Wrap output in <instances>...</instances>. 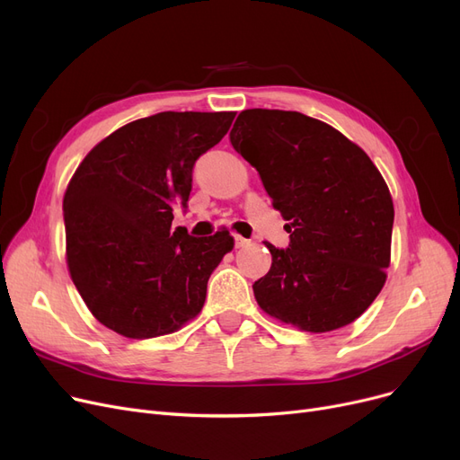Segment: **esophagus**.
Listing matches in <instances>:
<instances>
[{
  "instance_id": "obj_1",
  "label": "esophagus",
  "mask_w": 460,
  "mask_h": 460,
  "mask_svg": "<svg viewBox=\"0 0 460 460\" xmlns=\"http://www.w3.org/2000/svg\"><path fill=\"white\" fill-rule=\"evenodd\" d=\"M250 241L248 238H243L241 234H234V248H243V246H246Z\"/></svg>"
}]
</instances>
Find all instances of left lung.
I'll use <instances>...</instances> for the list:
<instances>
[{"label":"left lung","instance_id":"1","mask_svg":"<svg viewBox=\"0 0 460 460\" xmlns=\"http://www.w3.org/2000/svg\"><path fill=\"white\" fill-rule=\"evenodd\" d=\"M288 219L289 246L265 243L270 270L253 284L257 305L308 332L341 329L382 291L394 208L370 157L322 119L248 109L229 133Z\"/></svg>","mask_w":460,"mask_h":460}]
</instances>
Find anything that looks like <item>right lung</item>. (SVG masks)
Listing matches in <instances>:
<instances>
[{"label":"right lung","instance_id":"obj_1","mask_svg":"<svg viewBox=\"0 0 460 460\" xmlns=\"http://www.w3.org/2000/svg\"><path fill=\"white\" fill-rule=\"evenodd\" d=\"M234 112H157L116 129L78 165L64 197L67 265L99 323L154 338L201 312L233 236L171 229L188 208L193 165L222 141Z\"/></svg>","mask_w":460,"mask_h":460}]
</instances>
